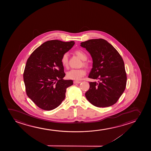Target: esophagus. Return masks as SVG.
I'll use <instances>...</instances> for the list:
<instances>
[{"label": "esophagus", "mask_w": 151, "mask_h": 151, "mask_svg": "<svg viewBox=\"0 0 151 151\" xmlns=\"http://www.w3.org/2000/svg\"><path fill=\"white\" fill-rule=\"evenodd\" d=\"M81 83V81H74V83L75 84H77V83Z\"/></svg>", "instance_id": "esophagus-1"}]
</instances>
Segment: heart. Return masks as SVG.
<instances>
[{
    "mask_svg": "<svg viewBox=\"0 0 151 151\" xmlns=\"http://www.w3.org/2000/svg\"><path fill=\"white\" fill-rule=\"evenodd\" d=\"M75 54L81 58L83 61H86L87 59V56L84 52L81 50H77L75 51ZM61 62L62 65L65 68L68 66V53H65L62 55L61 59ZM83 64L85 65V62L83 63ZM86 74V70L83 69H72L69 70L66 73V77L68 79L74 80V81H79Z\"/></svg>",
    "mask_w": 151,
    "mask_h": 151,
    "instance_id": "heart-1",
    "label": "heart"
}]
</instances>
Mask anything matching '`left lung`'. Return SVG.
I'll return each instance as SVG.
<instances>
[{"label": "left lung", "instance_id": "1", "mask_svg": "<svg viewBox=\"0 0 151 151\" xmlns=\"http://www.w3.org/2000/svg\"><path fill=\"white\" fill-rule=\"evenodd\" d=\"M92 58L89 78L98 82H89L85 95L88 101L98 107L113 105L123 93L126 85L123 60L118 51L105 40L91 39L81 42Z\"/></svg>", "mask_w": 151, "mask_h": 151}]
</instances>
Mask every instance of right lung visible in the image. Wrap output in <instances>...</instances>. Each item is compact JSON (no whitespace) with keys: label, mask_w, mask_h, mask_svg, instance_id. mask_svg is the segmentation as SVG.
<instances>
[{"label":"right lung","mask_w":151,"mask_h":151,"mask_svg":"<svg viewBox=\"0 0 151 151\" xmlns=\"http://www.w3.org/2000/svg\"><path fill=\"white\" fill-rule=\"evenodd\" d=\"M74 41L50 40L35 49L28 59L23 74L29 98L42 109H54L65 97L67 88L73 84L64 80L65 74L61 59L70 50Z\"/></svg>","instance_id":"add662e5"}]
</instances>
